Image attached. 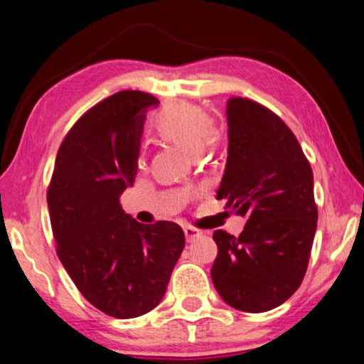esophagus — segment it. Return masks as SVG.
<instances>
[{"mask_svg":"<svg viewBox=\"0 0 364 364\" xmlns=\"http://www.w3.org/2000/svg\"><path fill=\"white\" fill-rule=\"evenodd\" d=\"M184 236H186L188 242H194L196 239L202 237V231L197 230V228H193V226H186L184 228Z\"/></svg>","mask_w":364,"mask_h":364,"instance_id":"esophagus-1","label":"esophagus"}]
</instances>
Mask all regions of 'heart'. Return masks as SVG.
Instances as JSON below:
<instances>
[{"label":"heart","mask_w":364,"mask_h":364,"mask_svg":"<svg viewBox=\"0 0 364 364\" xmlns=\"http://www.w3.org/2000/svg\"><path fill=\"white\" fill-rule=\"evenodd\" d=\"M157 136L183 147L191 156H199L210 141L213 125L204 110L188 102L164 107L154 119Z\"/></svg>","instance_id":"heart-1"}]
</instances>
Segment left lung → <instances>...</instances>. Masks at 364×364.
<instances>
[{"mask_svg": "<svg viewBox=\"0 0 364 364\" xmlns=\"http://www.w3.org/2000/svg\"><path fill=\"white\" fill-rule=\"evenodd\" d=\"M228 159L217 199L247 218L242 232L215 231L213 286L228 305L273 310L304 279L316 232L313 171L295 134L269 109L244 97L226 106Z\"/></svg>", "mask_w": 364, "mask_h": 364, "instance_id": "obj_1", "label": "left lung"}]
</instances>
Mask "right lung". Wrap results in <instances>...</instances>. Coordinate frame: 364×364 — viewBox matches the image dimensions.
I'll return each mask as SVG.
<instances>
[{
    "label": "right lung",
    "instance_id": "right-lung-1",
    "mask_svg": "<svg viewBox=\"0 0 364 364\" xmlns=\"http://www.w3.org/2000/svg\"><path fill=\"white\" fill-rule=\"evenodd\" d=\"M157 106L127 90L91 107L60 144L48 188L59 260L91 305L120 319L160 304L184 249L176 223H138L120 205L138 171L146 112Z\"/></svg>",
    "mask_w": 364,
    "mask_h": 364
}]
</instances>
